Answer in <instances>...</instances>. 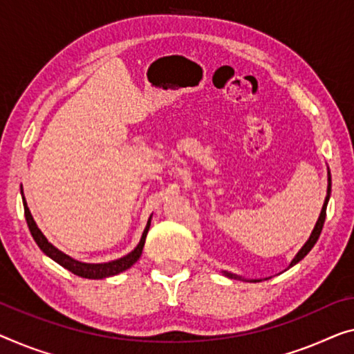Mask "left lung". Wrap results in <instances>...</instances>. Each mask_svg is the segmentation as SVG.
Wrapping results in <instances>:
<instances>
[{"instance_id":"8db88e82","label":"left lung","mask_w":354,"mask_h":354,"mask_svg":"<svg viewBox=\"0 0 354 354\" xmlns=\"http://www.w3.org/2000/svg\"><path fill=\"white\" fill-rule=\"evenodd\" d=\"M330 186H332V183H330V171H328V195H326L323 209H321L319 218H318V221H316V224H315V227H313V230H312V234H310V236H308V240L305 241V245H304L302 248H300L297 254L294 256V259L291 261V263H289L288 268H291L292 266H295V263H299L300 261H302L304 257L307 256L310 251H312V248L315 246L316 241H318L319 235H321V230H323L324 221H326V208H328L329 197H330ZM223 275H225L227 278H232V279H241V281H250V283H259V281H262L261 278H257V279H246V278H243V277L235 275V273H230V272H227V270H223ZM266 279H267V278H266Z\"/></svg>"}]
</instances>
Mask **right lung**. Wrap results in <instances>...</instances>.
<instances>
[{
  "instance_id": "add662e5",
  "label": "right lung",
  "mask_w": 354,
  "mask_h": 354,
  "mask_svg": "<svg viewBox=\"0 0 354 354\" xmlns=\"http://www.w3.org/2000/svg\"><path fill=\"white\" fill-rule=\"evenodd\" d=\"M22 200H24V209H25L26 224H28V229L31 232V236H33V239H35L36 245L39 246V250L44 252L46 256H49L52 261H55L57 263H60L62 267H65L66 270H70L71 273H75V275H77V277L88 278V279H102V278L114 277V275H118V273H122V272L127 270V268H130L131 266H133V263L140 259L141 252H143L147 230H149V227H151V218H152V216H151L149 219H147V224H146V227H145L143 235H141L140 243L136 245V248H135L133 251H130L129 254L124 256V257H119V259H115V261L102 262V263H88V262H81V261L73 259L71 256L65 254V252L60 251L59 248H55L54 245H52L50 241L46 239L44 234H42V232L39 230L38 225H36L33 216H31V213H30L28 205H26L25 197H22Z\"/></svg>"
}]
</instances>
